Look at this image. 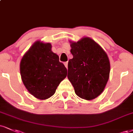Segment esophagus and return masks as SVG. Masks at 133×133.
Instances as JSON below:
<instances>
[{
	"label": "esophagus",
	"mask_w": 133,
	"mask_h": 133,
	"mask_svg": "<svg viewBox=\"0 0 133 133\" xmlns=\"http://www.w3.org/2000/svg\"><path fill=\"white\" fill-rule=\"evenodd\" d=\"M64 64L65 68H68V62H64Z\"/></svg>",
	"instance_id": "obj_1"
}]
</instances>
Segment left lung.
<instances>
[{
    "instance_id": "left-lung-1",
    "label": "left lung",
    "mask_w": 133,
    "mask_h": 133,
    "mask_svg": "<svg viewBox=\"0 0 133 133\" xmlns=\"http://www.w3.org/2000/svg\"><path fill=\"white\" fill-rule=\"evenodd\" d=\"M69 43L73 58L68 62V79L77 95L93 100L103 92L109 79V58L101 46L89 37Z\"/></svg>"
}]
</instances>
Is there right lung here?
<instances>
[{"mask_svg":"<svg viewBox=\"0 0 133 133\" xmlns=\"http://www.w3.org/2000/svg\"><path fill=\"white\" fill-rule=\"evenodd\" d=\"M51 48L49 43L35 41L20 61L22 82L28 92L39 100H46L53 95L68 73Z\"/></svg>","mask_w":133,"mask_h":133,"instance_id":"obj_1","label":"right lung"}]
</instances>
